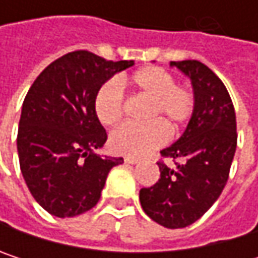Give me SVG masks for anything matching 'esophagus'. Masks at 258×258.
Listing matches in <instances>:
<instances>
[{"mask_svg": "<svg viewBox=\"0 0 258 258\" xmlns=\"http://www.w3.org/2000/svg\"><path fill=\"white\" fill-rule=\"evenodd\" d=\"M124 161H125L127 164H137V163H139V158H136V157H125Z\"/></svg>", "mask_w": 258, "mask_h": 258, "instance_id": "1", "label": "esophagus"}]
</instances>
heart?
<instances>
[{
    "mask_svg": "<svg viewBox=\"0 0 258 258\" xmlns=\"http://www.w3.org/2000/svg\"><path fill=\"white\" fill-rule=\"evenodd\" d=\"M140 98H146L148 124H124L110 134V146L116 154L127 157H142L163 146L169 139V127L176 130L188 124L197 107L194 91L160 67H143L125 82ZM125 110L121 86L109 80L100 86L94 98V112L98 121L106 125L118 124Z\"/></svg>",
    "mask_w": 258,
    "mask_h": 258,
    "instance_id": "heart-1",
    "label": "heart"
}]
</instances>
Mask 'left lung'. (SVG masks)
I'll list each match as a JSON object with an SVG mask.
<instances>
[{
    "label": "left lung",
    "mask_w": 258,
    "mask_h": 258,
    "mask_svg": "<svg viewBox=\"0 0 258 258\" xmlns=\"http://www.w3.org/2000/svg\"><path fill=\"white\" fill-rule=\"evenodd\" d=\"M191 79L197 107L183 136L163 149L160 179L142 188L139 199L145 214L166 229H182L196 223L223 192L236 145V113L221 79L196 59L172 61Z\"/></svg>",
    "instance_id": "left-lung-1"
}]
</instances>
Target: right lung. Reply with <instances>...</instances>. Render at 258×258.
Here are the masks:
<instances>
[{"label": "right lung", "instance_id": "right-lung-1", "mask_svg": "<svg viewBox=\"0 0 258 258\" xmlns=\"http://www.w3.org/2000/svg\"><path fill=\"white\" fill-rule=\"evenodd\" d=\"M133 61L75 50L50 62L31 85L18 130L21 172L37 203L58 218L92 209L112 167L122 158L94 151L107 133L94 112L100 86Z\"/></svg>", "mask_w": 258, "mask_h": 258}]
</instances>
